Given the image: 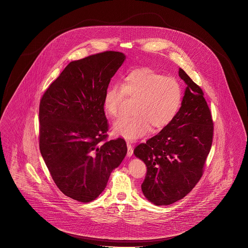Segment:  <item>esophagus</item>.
<instances>
[{
  "label": "esophagus",
  "instance_id": "obj_1",
  "mask_svg": "<svg viewBox=\"0 0 248 248\" xmlns=\"http://www.w3.org/2000/svg\"><path fill=\"white\" fill-rule=\"evenodd\" d=\"M127 144V156H131L132 155H133V153H134V148H133V145L131 144V143L127 142L126 143Z\"/></svg>",
  "mask_w": 248,
  "mask_h": 248
}]
</instances>
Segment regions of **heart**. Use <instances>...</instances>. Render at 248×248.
Instances as JSON below:
<instances>
[{
    "mask_svg": "<svg viewBox=\"0 0 248 248\" xmlns=\"http://www.w3.org/2000/svg\"><path fill=\"white\" fill-rule=\"evenodd\" d=\"M128 97L137 100L135 115L118 121L113 125L116 135L135 141L150 132L160 131L169 125L180 111L184 100L181 83L173 77H166L151 68L130 72L124 86L113 83L105 92L104 108L111 118L122 116V106Z\"/></svg>",
    "mask_w": 248,
    "mask_h": 248,
    "instance_id": "b5f03b06",
    "label": "heart"
}]
</instances>
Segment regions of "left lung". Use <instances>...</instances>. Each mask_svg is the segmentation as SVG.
I'll list each match as a JSON object with an SVG mask.
<instances>
[{"label": "left lung", "mask_w": 248, "mask_h": 248, "mask_svg": "<svg viewBox=\"0 0 248 248\" xmlns=\"http://www.w3.org/2000/svg\"><path fill=\"white\" fill-rule=\"evenodd\" d=\"M186 84L180 111L173 122L135 147L147 167L144 196L155 205H168L189 194L201 179L214 135L210 109L199 85L179 68Z\"/></svg>", "instance_id": "left-lung-1"}]
</instances>
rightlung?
I'll return each instance as SVG.
<instances>
[{"instance_id": "right-lung-1", "label": "right lung", "mask_w": 248, "mask_h": 248, "mask_svg": "<svg viewBox=\"0 0 248 248\" xmlns=\"http://www.w3.org/2000/svg\"><path fill=\"white\" fill-rule=\"evenodd\" d=\"M125 55L106 51L71 62L39 106V146L57 187L88 203L105 190L127 153L123 138L107 141L105 92Z\"/></svg>"}]
</instances>
